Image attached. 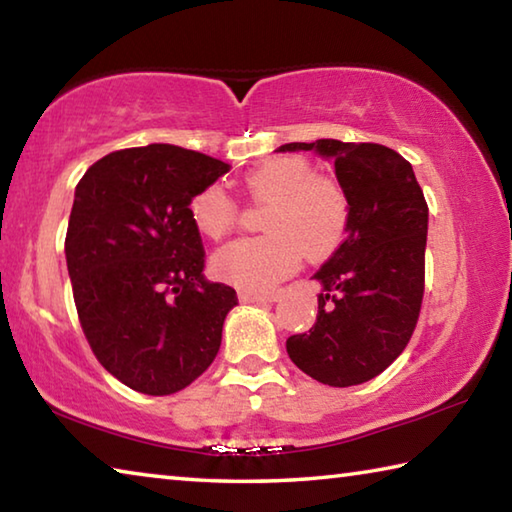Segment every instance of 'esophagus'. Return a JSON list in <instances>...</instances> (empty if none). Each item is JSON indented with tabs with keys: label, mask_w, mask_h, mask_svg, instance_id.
<instances>
[{
	"label": "esophagus",
	"mask_w": 512,
	"mask_h": 512,
	"mask_svg": "<svg viewBox=\"0 0 512 512\" xmlns=\"http://www.w3.org/2000/svg\"><path fill=\"white\" fill-rule=\"evenodd\" d=\"M239 300H241V302H253V305H259V302H273L275 296H266V293L239 291Z\"/></svg>",
	"instance_id": "obj_1"
}]
</instances>
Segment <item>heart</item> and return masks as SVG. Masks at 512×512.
<instances>
[{
  "label": "heart",
  "instance_id": "1",
  "mask_svg": "<svg viewBox=\"0 0 512 512\" xmlns=\"http://www.w3.org/2000/svg\"><path fill=\"white\" fill-rule=\"evenodd\" d=\"M241 192L264 207L262 237L237 239L212 259L214 273L241 291L266 293L289 277L305 255L323 262L343 246L352 225V201L332 176L316 173L302 155H280L241 176ZM194 228L210 239L235 230L239 205L219 187H205L189 203Z\"/></svg>",
  "mask_w": 512,
  "mask_h": 512
}]
</instances>
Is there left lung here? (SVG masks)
<instances>
[{"mask_svg":"<svg viewBox=\"0 0 512 512\" xmlns=\"http://www.w3.org/2000/svg\"><path fill=\"white\" fill-rule=\"evenodd\" d=\"M277 151H318L334 160L352 201L350 235L320 266L316 323L287 339L296 366L345 388L377 377L400 357L424 296L429 207L409 160L372 142H291Z\"/></svg>","mask_w":512,"mask_h":512,"instance_id":"1","label":"left lung"}]
</instances>
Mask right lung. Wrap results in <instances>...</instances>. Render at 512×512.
I'll list each match as a JSON object with an SVG mask.
<instances>
[{
	"label": "right lung",
	"mask_w": 512,
	"mask_h": 512,
	"mask_svg": "<svg viewBox=\"0 0 512 512\" xmlns=\"http://www.w3.org/2000/svg\"><path fill=\"white\" fill-rule=\"evenodd\" d=\"M230 167L149 144L112 151L76 185L65 257L94 357L146 395L183 391L210 368L237 291L203 277L189 203Z\"/></svg>",
	"instance_id": "1"
}]
</instances>
